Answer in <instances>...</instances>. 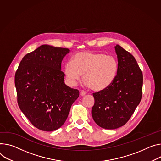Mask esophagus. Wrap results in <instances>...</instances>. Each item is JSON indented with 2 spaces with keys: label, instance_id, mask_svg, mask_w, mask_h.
<instances>
[{
  "label": "esophagus",
  "instance_id": "1",
  "mask_svg": "<svg viewBox=\"0 0 161 161\" xmlns=\"http://www.w3.org/2000/svg\"><path fill=\"white\" fill-rule=\"evenodd\" d=\"M80 94L81 96H84L85 95H86V92L85 91H81L80 92Z\"/></svg>",
  "mask_w": 161,
  "mask_h": 161
}]
</instances>
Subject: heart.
Here are the masks:
<instances>
[{
  "mask_svg": "<svg viewBox=\"0 0 161 161\" xmlns=\"http://www.w3.org/2000/svg\"><path fill=\"white\" fill-rule=\"evenodd\" d=\"M118 62L112 56L92 51H81L66 63L64 74L68 83L75 86L83 75L84 83L94 91L106 89L115 80Z\"/></svg>",
  "mask_w": 161,
  "mask_h": 161,
  "instance_id": "b5f03b06",
  "label": "heart"
}]
</instances>
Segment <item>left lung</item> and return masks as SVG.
I'll list each match as a JSON object with an SVG mask.
<instances>
[{
  "label": "left lung",
  "mask_w": 161,
  "mask_h": 161,
  "mask_svg": "<svg viewBox=\"0 0 161 161\" xmlns=\"http://www.w3.org/2000/svg\"><path fill=\"white\" fill-rule=\"evenodd\" d=\"M118 71L114 82L93 94L92 116L100 127L113 130L125 125L139 104L142 91V73L134 56L119 45L115 46Z\"/></svg>",
  "instance_id": "1"
}]
</instances>
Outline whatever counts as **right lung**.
I'll list each match as a JSON object with an SVG mask.
<instances>
[{"mask_svg":"<svg viewBox=\"0 0 161 161\" xmlns=\"http://www.w3.org/2000/svg\"><path fill=\"white\" fill-rule=\"evenodd\" d=\"M67 48L42 45L27 54L14 76L20 109L33 126L46 131L60 128L65 122L79 91L64 83L61 70Z\"/></svg>","mask_w":161,"mask_h":161,"instance_id":"obj_1","label":"right lung"}]
</instances>
